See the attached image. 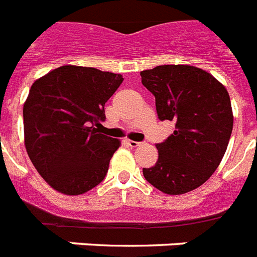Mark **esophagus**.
Wrapping results in <instances>:
<instances>
[{"label":"esophagus","mask_w":257,"mask_h":257,"mask_svg":"<svg viewBox=\"0 0 257 257\" xmlns=\"http://www.w3.org/2000/svg\"><path fill=\"white\" fill-rule=\"evenodd\" d=\"M128 144L132 147V148H136V147H140L141 143L140 141H133V140H129L128 141Z\"/></svg>","instance_id":"esophagus-1"}]
</instances>
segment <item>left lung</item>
I'll return each instance as SVG.
<instances>
[{"instance_id": "left-lung-1", "label": "left lung", "mask_w": 257, "mask_h": 257, "mask_svg": "<svg viewBox=\"0 0 257 257\" xmlns=\"http://www.w3.org/2000/svg\"><path fill=\"white\" fill-rule=\"evenodd\" d=\"M140 76L156 98L159 118L176 122L171 136L156 144V164L143 169L145 180L167 195L193 191L217 169L231 139L233 114L227 89L191 65H160Z\"/></svg>"}]
</instances>
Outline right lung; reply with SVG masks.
Instances as JSON below:
<instances>
[{
    "mask_svg": "<svg viewBox=\"0 0 257 257\" xmlns=\"http://www.w3.org/2000/svg\"><path fill=\"white\" fill-rule=\"evenodd\" d=\"M124 78L96 68L65 65L33 82L24 104L26 152L64 195H81L102 181L120 141L98 133L105 102Z\"/></svg>",
    "mask_w": 257,
    "mask_h": 257,
    "instance_id": "add662e5",
    "label": "right lung"
}]
</instances>
